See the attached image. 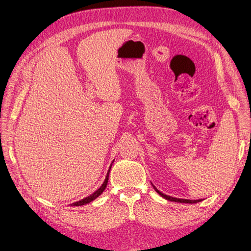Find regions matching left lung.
Wrapping results in <instances>:
<instances>
[{"instance_id": "8db88e82", "label": "left lung", "mask_w": 251, "mask_h": 251, "mask_svg": "<svg viewBox=\"0 0 251 251\" xmlns=\"http://www.w3.org/2000/svg\"><path fill=\"white\" fill-rule=\"evenodd\" d=\"M153 185V184H152ZM153 188H154V190L159 194V195L161 197L166 198L167 200H170V201H174V202H180V203H197V202H200L201 199H198V200H190V199H179V198H174V197H171V196H168V195H165V194H163L161 192H159L154 185H153Z\"/></svg>"}]
</instances>
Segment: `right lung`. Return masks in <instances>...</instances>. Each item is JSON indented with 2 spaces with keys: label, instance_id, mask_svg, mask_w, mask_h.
Masks as SVG:
<instances>
[{
  "label": "right lung",
  "instance_id": "obj_1",
  "mask_svg": "<svg viewBox=\"0 0 251 251\" xmlns=\"http://www.w3.org/2000/svg\"><path fill=\"white\" fill-rule=\"evenodd\" d=\"M110 168H111V166L109 167V170H108V172H107V175H106V178H105V180H104V182H103V184L101 185V187L97 190L96 192H94L92 195H90V196H87V197H85V198H83V199H81L80 201H77V202H74V203H72L71 205L72 206H80V205H84V204H87V203H90V202H92L93 200H95L97 197H99L101 194L103 193V191L105 190V188L107 187V182H108V176H109V171H110Z\"/></svg>",
  "mask_w": 251,
  "mask_h": 251
}]
</instances>
